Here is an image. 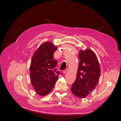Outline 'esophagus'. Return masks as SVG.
<instances>
[{
	"instance_id": "34e87169",
	"label": "esophagus",
	"mask_w": 121,
	"mask_h": 121,
	"mask_svg": "<svg viewBox=\"0 0 121 121\" xmlns=\"http://www.w3.org/2000/svg\"><path fill=\"white\" fill-rule=\"evenodd\" d=\"M67 71H68V69H65V70H64L63 71V73H66Z\"/></svg>"
}]
</instances>
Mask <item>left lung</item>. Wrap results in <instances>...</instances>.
<instances>
[{
    "mask_svg": "<svg viewBox=\"0 0 121 121\" xmlns=\"http://www.w3.org/2000/svg\"><path fill=\"white\" fill-rule=\"evenodd\" d=\"M80 59L76 78L73 84L71 91L79 98H84L92 92L99 81L100 67L95 53L90 49L81 50Z\"/></svg>",
    "mask_w": 121,
    "mask_h": 121,
    "instance_id": "8db88e82",
    "label": "left lung"
}]
</instances>
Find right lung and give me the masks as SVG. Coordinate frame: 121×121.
Here are the masks:
<instances>
[{
	"mask_svg": "<svg viewBox=\"0 0 121 121\" xmlns=\"http://www.w3.org/2000/svg\"><path fill=\"white\" fill-rule=\"evenodd\" d=\"M57 50L51 42L44 43L32 56L30 67V80L37 94L40 96L48 95L52 91L59 77L56 69L57 61L53 59V54Z\"/></svg>",
	"mask_w": 121,
	"mask_h": 121,
	"instance_id": "right-lung-1",
	"label": "right lung"
}]
</instances>
